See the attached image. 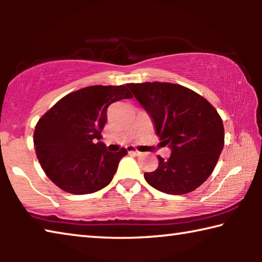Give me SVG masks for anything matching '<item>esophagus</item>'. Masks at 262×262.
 <instances>
[{
	"label": "esophagus",
	"mask_w": 262,
	"mask_h": 262,
	"mask_svg": "<svg viewBox=\"0 0 262 262\" xmlns=\"http://www.w3.org/2000/svg\"><path fill=\"white\" fill-rule=\"evenodd\" d=\"M127 151H128V154L134 155V156H140V155L142 154V152H140L139 150H137L136 148L132 147V145H128V147H127Z\"/></svg>",
	"instance_id": "esophagus-1"
}]
</instances>
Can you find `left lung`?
<instances>
[{"label":"left lung","instance_id":"8db88e82","mask_svg":"<svg viewBox=\"0 0 262 262\" xmlns=\"http://www.w3.org/2000/svg\"><path fill=\"white\" fill-rule=\"evenodd\" d=\"M135 98L151 117L156 134L172 152L144 179L157 190L181 195L209 178L224 147L223 121L216 108L196 92L179 84L129 83Z\"/></svg>","mask_w":262,"mask_h":262}]
</instances>
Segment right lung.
Listing matches in <instances>:
<instances>
[{
  "instance_id": "1",
  "label": "right lung",
  "mask_w": 262,
  "mask_h": 262,
  "mask_svg": "<svg viewBox=\"0 0 262 262\" xmlns=\"http://www.w3.org/2000/svg\"><path fill=\"white\" fill-rule=\"evenodd\" d=\"M129 98L128 84L86 86L64 96L39 119L33 134L35 154L57 187L82 195L111 183L127 150L107 151L99 141L101 130L108 106Z\"/></svg>"
}]
</instances>
